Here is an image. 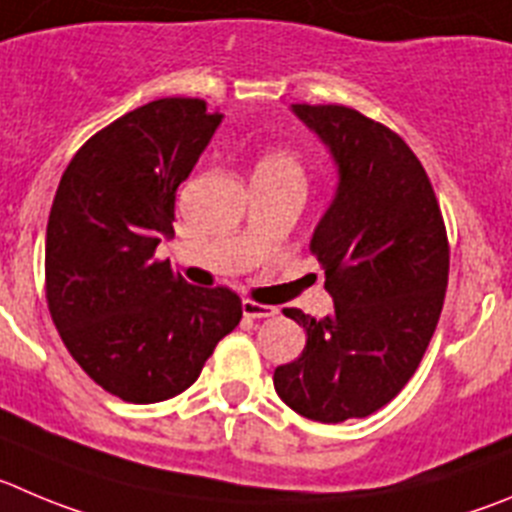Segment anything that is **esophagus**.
Returning <instances> with one entry per match:
<instances>
[{
    "label": "esophagus",
    "mask_w": 512,
    "mask_h": 512,
    "mask_svg": "<svg viewBox=\"0 0 512 512\" xmlns=\"http://www.w3.org/2000/svg\"><path fill=\"white\" fill-rule=\"evenodd\" d=\"M242 313H245V318H272V315L278 313V308L255 303V300H245V303H242Z\"/></svg>",
    "instance_id": "obj_1"
}]
</instances>
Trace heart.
<instances>
[{
  "instance_id": "heart-1",
  "label": "heart",
  "mask_w": 512,
  "mask_h": 512,
  "mask_svg": "<svg viewBox=\"0 0 512 512\" xmlns=\"http://www.w3.org/2000/svg\"><path fill=\"white\" fill-rule=\"evenodd\" d=\"M257 171H272V174H288L303 179L305 171L303 164H300L298 154L290 151V148H272L257 161Z\"/></svg>"
}]
</instances>
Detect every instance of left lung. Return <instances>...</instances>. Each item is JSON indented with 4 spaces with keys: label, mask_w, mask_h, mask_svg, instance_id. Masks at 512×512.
<instances>
[{
    "label": "left lung",
    "mask_w": 512,
    "mask_h": 512,
    "mask_svg": "<svg viewBox=\"0 0 512 512\" xmlns=\"http://www.w3.org/2000/svg\"><path fill=\"white\" fill-rule=\"evenodd\" d=\"M331 148L338 189L310 240L333 313H283L305 348L275 369V391L300 417L338 424L389 404L414 376L442 313L450 242L422 161L407 141L346 105L295 103Z\"/></svg>",
    "instance_id": "obj_1"
}]
</instances>
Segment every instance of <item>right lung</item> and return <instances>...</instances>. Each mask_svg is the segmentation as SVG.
Masks as SVG:
<instances>
[{"mask_svg":"<svg viewBox=\"0 0 512 512\" xmlns=\"http://www.w3.org/2000/svg\"><path fill=\"white\" fill-rule=\"evenodd\" d=\"M222 113L161 98L90 136L62 174L45 240L52 323L108 394L156 404L189 389L242 318L240 295L197 288L156 260L174 234L176 189Z\"/></svg>","mask_w":512,"mask_h":512,"instance_id":"right-lung-1","label":"right lung"}]
</instances>
